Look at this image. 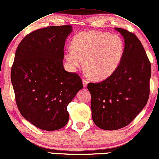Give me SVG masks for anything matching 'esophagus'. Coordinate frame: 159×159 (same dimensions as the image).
I'll return each mask as SVG.
<instances>
[{"label": "esophagus", "mask_w": 159, "mask_h": 159, "mask_svg": "<svg viewBox=\"0 0 159 159\" xmlns=\"http://www.w3.org/2000/svg\"><path fill=\"white\" fill-rule=\"evenodd\" d=\"M82 83H83V87H87V84H88L87 80H86L85 79H83V80H82Z\"/></svg>", "instance_id": "esophagus-1"}]
</instances>
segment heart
Wrapping results in <instances>:
<instances>
[{
	"label": "heart",
	"mask_w": 159,
	"mask_h": 159,
	"mask_svg": "<svg viewBox=\"0 0 159 159\" xmlns=\"http://www.w3.org/2000/svg\"><path fill=\"white\" fill-rule=\"evenodd\" d=\"M124 50L122 39L117 35L91 30L78 33L67 50L65 58L72 69L80 67L83 60L88 75L103 80L116 71L120 65Z\"/></svg>",
	"instance_id": "b5f03b06"
}]
</instances>
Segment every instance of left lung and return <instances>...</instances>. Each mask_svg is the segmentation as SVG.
I'll list each match as a JSON object with an SVG mask.
<instances>
[{
  "label": "left lung",
  "mask_w": 159,
  "mask_h": 159,
  "mask_svg": "<svg viewBox=\"0 0 159 159\" xmlns=\"http://www.w3.org/2000/svg\"><path fill=\"white\" fill-rule=\"evenodd\" d=\"M124 39L121 63L107 79L89 83L92 116L104 130L127 126L144 108L149 97L151 63L142 44L134 33L115 28Z\"/></svg>",
  "instance_id": "1"
}]
</instances>
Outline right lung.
I'll return each instance as SVG.
<instances>
[{
  "label": "right lung",
  "mask_w": 159,
  "mask_h": 159,
  "mask_svg": "<svg viewBox=\"0 0 159 159\" xmlns=\"http://www.w3.org/2000/svg\"><path fill=\"white\" fill-rule=\"evenodd\" d=\"M71 25L32 32L19 44L11 82L21 115L40 129L55 131L69 120L67 107L82 89L80 77L65 71L64 47Z\"/></svg>",
  "instance_id": "add662e5"
}]
</instances>
